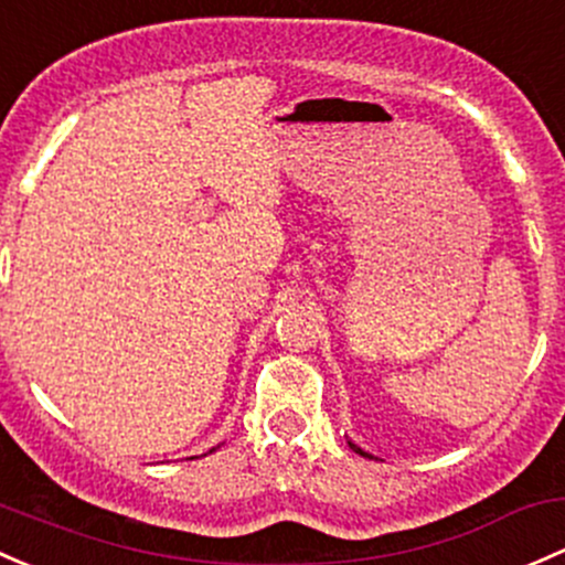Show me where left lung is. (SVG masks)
I'll return each mask as SVG.
<instances>
[{"instance_id":"1","label":"left lung","mask_w":565,"mask_h":565,"mask_svg":"<svg viewBox=\"0 0 565 565\" xmlns=\"http://www.w3.org/2000/svg\"><path fill=\"white\" fill-rule=\"evenodd\" d=\"M349 447H352L354 452H358V455H362V457H371V460H373V455H367L365 449H360V447H358V444H352V441H349Z\"/></svg>"}]
</instances>
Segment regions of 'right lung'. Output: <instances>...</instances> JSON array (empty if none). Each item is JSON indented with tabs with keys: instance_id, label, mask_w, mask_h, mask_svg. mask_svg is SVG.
<instances>
[{
	"instance_id": "right-lung-1",
	"label": "right lung",
	"mask_w": 565,
	"mask_h": 565,
	"mask_svg": "<svg viewBox=\"0 0 565 565\" xmlns=\"http://www.w3.org/2000/svg\"><path fill=\"white\" fill-rule=\"evenodd\" d=\"M216 449H218V447H213V449H211V452H216Z\"/></svg>"
}]
</instances>
